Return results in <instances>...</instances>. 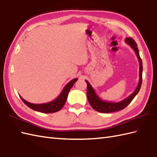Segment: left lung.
Here are the masks:
<instances>
[{"instance_id":"obj_1","label":"left lung","mask_w":157,"mask_h":157,"mask_svg":"<svg viewBox=\"0 0 157 157\" xmlns=\"http://www.w3.org/2000/svg\"><path fill=\"white\" fill-rule=\"evenodd\" d=\"M125 41L127 44L130 46L132 49L133 50L136 56L138 59L139 62V82L138 86H136L134 91L130 95H129L126 99L118 102H109L104 101L97 95L95 89L93 88V86L90 85L89 81L85 80V81L87 84V90H86V95L89 103L95 111L100 113H111L115 111H120L124 109L125 107H126L130 103L135 96L137 95L139 90L140 89L142 81V62L139 54V51L137 48V44L135 42V41L131 37H126Z\"/></svg>"}]
</instances>
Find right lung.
<instances>
[{"instance_id":"obj_1","label":"right lung","mask_w":157,"mask_h":157,"mask_svg":"<svg viewBox=\"0 0 157 157\" xmlns=\"http://www.w3.org/2000/svg\"><path fill=\"white\" fill-rule=\"evenodd\" d=\"M77 80L78 78H74L72 79V81H70L67 85H66L63 90H62L61 93L60 94V95H59L56 99L50 102L41 104H34L27 101L22 98V97L20 96V98L21 99V100L26 105L30 107L31 109H32L33 110L44 113L57 112V111H60L64 105L66 101H67V97L70 90L72 87L73 85L75 84L76 81H77Z\"/></svg>"}]
</instances>
